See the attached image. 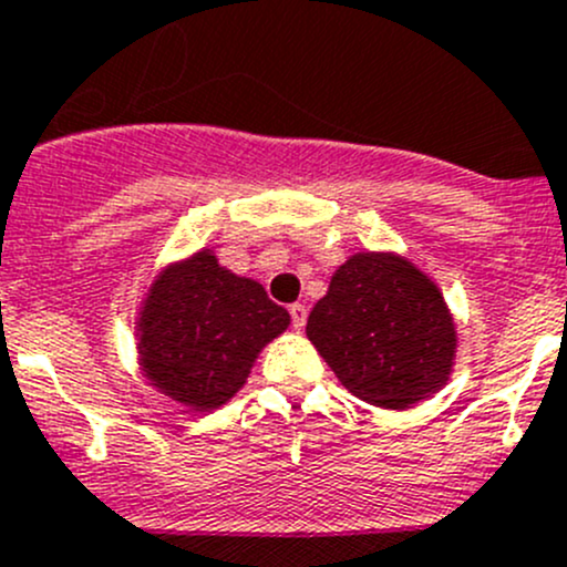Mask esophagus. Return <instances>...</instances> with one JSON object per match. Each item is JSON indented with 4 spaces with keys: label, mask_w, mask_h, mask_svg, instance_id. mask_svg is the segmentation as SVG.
<instances>
[{
    "label": "esophagus",
    "mask_w": 567,
    "mask_h": 567,
    "mask_svg": "<svg viewBox=\"0 0 567 567\" xmlns=\"http://www.w3.org/2000/svg\"><path fill=\"white\" fill-rule=\"evenodd\" d=\"M290 320H293V329L301 331L307 323V307L305 305H290Z\"/></svg>",
    "instance_id": "1"
}]
</instances>
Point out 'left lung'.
Segmentation results:
<instances>
[{"mask_svg": "<svg viewBox=\"0 0 567 567\" xmlns=\"http://www.w3.org/2000/svg\"><path fill=\"white\" fill-rule=\"evenodd\" d=\"M307 337L348 392L390 411L433 398L458 353L442 290L398 251L348 257L312 307Z\"/></svg>", "mask_w": 567, "mask_h": 567, "instance_id": "8db88e82", "label": "left lung"}]
</instances>
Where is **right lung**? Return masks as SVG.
<instances>
[{
  "mask_svg": "<svg viewBox=\"0 0 567 567\" xmlns=\"http://www.w3.org/2000/svg\"><path fill=\"white\" fill-rule=\"evenodd\" d=\"M290 326L257 279L221 266L210 247L156 271L136 312L147 386L188 411H214L247 384L257 357Z\"/></svg>",
  "mask_w": 567,
  "mask_h": 567,
  "instance_id": "right-lung-1",
  "label": "right lung"
}]
</instances>
